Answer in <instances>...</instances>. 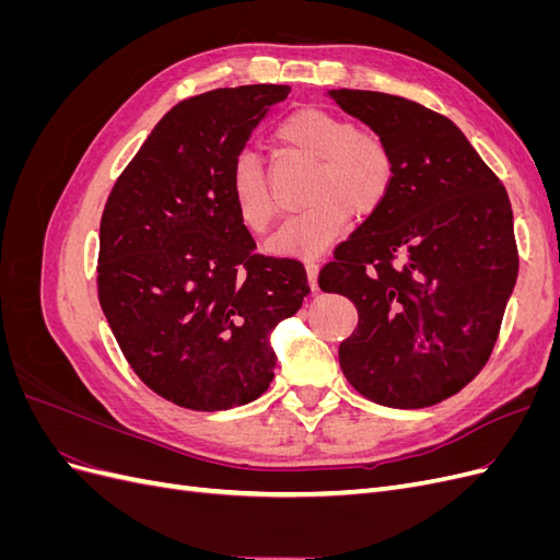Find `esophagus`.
Listing matches in <instances>:
<instances>
[{"mask_svg": "<svg viewBox=\"0 0 560 560\" xmlns=\"http://www.w3.org/2000/svg\"><path fill=\"white\" fill-rule=\"evenodd\" d=\"M306 273H308L311 287L315 290V287H317V273H319V264H317L315 259H308V261H306Z\"/></svg>", "mask_w": 560, "mask_h": 560, "instance_id": "1", "label": "esophagus"}]
</instances>
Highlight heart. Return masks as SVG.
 Instances as JSON below:
<instances>
[{"label":"heart","mask_w":560,"mask_h":560,"mask_svg":"<svg viewBox=\"0 0 560 560\" xmlns=\"http://www.w3.org/2000/svg\"><path fill=\"white\" fill-rule=\"evenodd\" d=\"M282 156L315 161L306 186L311 206L292 217L268 243L282 257H315L341 235L352 217L374 214L395 184V156L376 130L352 118L303 107L276 128ZM229 189L235 214L252 233H266L280 214L278 198L261 161L243 151L231 165Z\"/></svg>","instance_id":"1"}]
</instances>
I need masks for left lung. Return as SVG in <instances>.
I'll use <instances>...</instances> for the list:
<instances>
[{
    "mask_svg": "<svg viewBox=\"0 0 560 560\" xmlns=\"http://www.w3.org/2000/svg\"><path fill=\"white\" fill-rule=\"evenodd\" d=\"M393 149L383 206L319 270V290L360 313L338 348L366 399L422 409L479 374L498 341L516 276L512 202L451 118L376 91H329Z\"/></svg>",
    "mask_w": 560,
    "mask_h": 560,
    "instance_id": "8db88e82",
    "label": "left lung"
}]
</instances>
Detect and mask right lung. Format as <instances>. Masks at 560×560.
<instances>
[{"instance_id":"add662e5","label":"right lung","mask_w":560,"mask_h":560,"mask_svg":"<svg viewBox=\"0 0 560 560\" xmlns=\"http://www.w3.org/2000/svg\"><path fill=\"white\" fill-rule=\"evenodd\" d=\"M290 86L182 100L116 179L100 222L97 296L128 364L163 399L224 411L273 381L270 331L308 296L296 259L257 254L229 177Z\"/></svg>"}]
</instances>
